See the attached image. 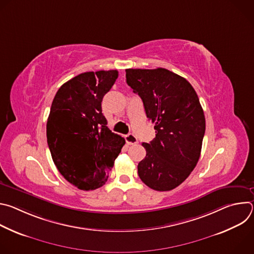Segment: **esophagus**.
I'll return each mask as SVG.
<instances>
[{
    "mask_svg": "<svg viewBox=\"0 0 254 254\" xmlns=\"http://www.w3.org/2000/svg\"><path fill=\"white\" fill-rule=\"evenodd\" d=\"M126 141L127 142V144H136L137 143V138L133 133H128L127 135L125 136Z\"/></svg>",
    "mask_w": 254,
    "mask_h": 254,
    "instance_id": "1",
    "label": "esophagus"
}]
</instances>
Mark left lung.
I'll use <instances>...</instances> for the list:
<instances>
[{
	"instance_id": "obj_1",
	"label": "left lung",
	"mask_w": 254,
	"mask_h": 254,
	"mask_svg": "<svg viewBox=\"0 0 254 254\" xmlns=\"http://www.w3.org/2000/svg\"><path fill=\"white\" fill-rule=\"evenodd\" d=\"M127 83L142 100L156 137L142 142L147 155L137 165L142 182L156 191L182 184L196 167L205 133L199 97L184 77L165 69H126Z\"/></svg>"
}]
</instances>
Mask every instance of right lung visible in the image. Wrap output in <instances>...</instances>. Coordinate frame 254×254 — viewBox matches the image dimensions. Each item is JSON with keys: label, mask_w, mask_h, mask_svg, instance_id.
I'll return each mask as SVG.
<instances>
[{"label": "right lung", "mask_w": 254, "mask_h": 254, "mask_svg": "<svg viewBox=\"0 0 254 254\" xmlns=\"http://www.w3.org/2000/svg\"><path fill=\"white\" fill-rule=\"evenodd\" d=\"M119 76L118 70L84 72L65 82L50 108L48 147L60 174L73 186L101 187L126 140L107 127L101 101Z\"/></svg>", "instance_id": "right-lung-1"}]
</instances>
